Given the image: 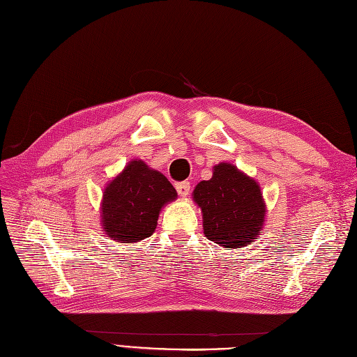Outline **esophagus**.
<instances>
[{
  "label": "esophagus",
  "mask_w": 357,
  "mask_h": 357,
  "mask_svg": "<svg viewBox=\"0 0 357 357\" xmlns=\"http://www.w3.org/2000/svg\"><path fill=\"white\" fill-rule=\"evenodd\" d=\"M176 189L180 197H188L190 192V183L189 181H178L176 185Z\"/></svg>",
  "instance_id": "esophagus-1"
}]
</instances>
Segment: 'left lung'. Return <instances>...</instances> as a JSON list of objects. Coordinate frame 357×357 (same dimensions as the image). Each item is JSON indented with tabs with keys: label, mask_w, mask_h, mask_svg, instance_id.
I'll return each mask as SVG.
<instances>
[{
	"label": "left lung",
	"mask_w": 357,
	"mask_h": 357,
	"mask_svg": "<svg viewBox=\"0 0 357 357\" xmlns=\"http://www.w3.org/2000/svg\"><path fill=\"white\" fill-rule=\"evenodd\" d=\"M193 199L202 210L204 234L226 248L257 240L265 204L257 183L231 164L214 167L213 177L198 183Z\"/></svg>",
	"instance_id": "obj_1"
}]
</instances>
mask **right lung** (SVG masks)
Instances as JSON below:
<instances>
[{"mask_svg": "<svg viewBox=\"0 0 357 357\" xmlns=\"http://www.w3.org/2000/svg\"><path fill=\"white\" fill-rule=\"evenodd\" d=\"M176 198L177 192L164 174L143 160H132L105 188L102 229L117 243L149 238L156 229L160 208Z\"/></svg>", "mask_w": 357, "mask_h": 357, "instance_id": "right-lung-1", "label": "right lung"}]
</instances>
